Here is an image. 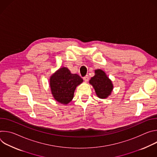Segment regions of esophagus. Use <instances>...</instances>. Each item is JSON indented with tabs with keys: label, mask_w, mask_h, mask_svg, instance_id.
I'll list each match as a JSON object with an SVG mask.
<instances>
[{
	"label": "esophagus",
	"mask_w": 157,
	"mask_h": 157,
	"mask_svg": "<svg viewBox=\"0 0 157 157\" xmlns=\"http://www.w3.org/2000/svg\"><path fill=\"white\" fill-rule=\"evenodd\" d=\"M83 79H84V81L87 82V81L89 80V76H88V75H86V76H84V77L83 78Z\"/></svg>",
	"instance_id": "34e87169"
}]
</instances>
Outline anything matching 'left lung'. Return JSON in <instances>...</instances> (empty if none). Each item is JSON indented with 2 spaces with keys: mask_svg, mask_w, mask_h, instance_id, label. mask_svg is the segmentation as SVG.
Masks as SVG:
<instances>
[{
  "mask_svg": "<svg viewBox=\"0 0 157 157\" xmlns=\"http://www.w3.org/2000/svg\"><path fill=\"white\" fill-rule=\"evenodd\" d=\"M94 71L95 75L89 80V83L93 86L98 98L105 99L111 94L113 89V82L102 70L98 69Z\"/></svg>",
  "mask_w": 157,
  "mask_h": 157,
  "instance_id": "8db88e82",
  "label": "left lung"
}]
</instances>
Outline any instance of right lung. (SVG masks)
I'll use <instances>...</instances> for the list:
<instances>
[{"label":"right lung","mask_w":157,"mask_h":157,"mask_svg":"<svg viewBox=\"0 0 157 157\" xmlns=\"http://www.w3.org/2000/svg\"><path fill=\"white\" fill-rule=\"evenodd\" d=\"M82 79L77 74H72L66 68H59L50 79V86L54 99L63 104H68L74 97L76 87L82 83Z\"/></svg>","instance_id":"obj_1"}]
</instances>
